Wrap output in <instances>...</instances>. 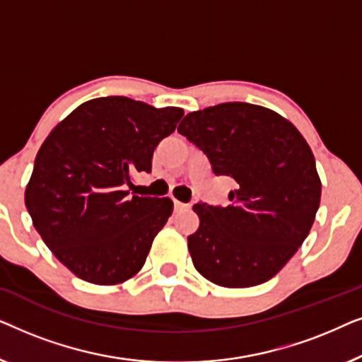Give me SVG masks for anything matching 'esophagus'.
Here are the masks:
<instances>
[{
  "mask_svg": "<svg viewBox=\"0 0 362 362\" xmlns=\"http://www.w3.org/2000/svg\"><path fill=\"white\" fill-rule=\"evenodd\" d=\"M187 207H189V204H185V202H181V201H177V199H175V209H176V211H182V209H187Z\"/></svg>",
  "mask_w": 362,
  "mask_h": 362,
  "instance_id": "obj_1",
  "label": "esophagus"
}]
</instances>
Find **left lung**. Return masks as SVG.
I'll return each instance as SVG.
<instances>
[{"instance_id": "obj_1", "label": "left lung", "mask_w": 362, "mask_h": 362, "mask_svg": "<svg viewBox=\"0 0 362 362\" xmlns=\"http://www.w3.org/2000/svg\"><path fill=\"white\" fill-rule=\"evenodd\" d=\"M177 132L204 151L217 176L234 180L227 207L192 206V264L212 284L247 288L270 280L303 244L321 199L313 151L270 108L227 102L185 117Z\"/></svg>"}]
</instances>
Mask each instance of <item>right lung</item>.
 <instances>
[{
    "instance_id": "add662e5",
    "label": "right lung",
    "mask_w": 362,
    "mask_h": 362,
    "mask_svg": "<svg viewBox=\"0 0 362 362\" xmlns=\"http://www.w3.org/2000/svg\"><path fill=\"white\" fill-rule=\"evenodd\" d=\"M182 108L100 97L59 122L39 148L24 192L33 224L78 279L117 285L145 265L173 212L170 197L130 196L135 173L175 132Z\"/></svg>"
}]
</instances>
